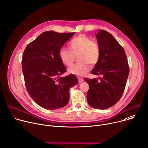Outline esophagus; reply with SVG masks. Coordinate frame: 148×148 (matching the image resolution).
Wrapping results in <instances>:
<instances>
[{"label":"esophagus","mask_w":148,"mask_h":148,"mask_svg":"<svg viewBox=\"0 0 148 148\" xmlns=\"http://www.w3.org/2000/svg\"><path fill=\"white\" fill-rule=\"evenodd\" d=\"M78 80L79 83H81L82 82H83L84 81V79L82 77H78Z\"/></svg>","instance_id":"34e87169"}]
</instances>
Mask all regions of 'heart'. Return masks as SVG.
I'll use <instances>...</instances> for the list:
<instances>
[{
    "mask_svg": "<svg viewBox=\"0 0 148 148\" xmlns=\"http://www.w3.org/2000/svg\"><path fill=\"white\" fill-rule=\"evenodd\" d=\"M70 49L62 47L59 51V56L62 62L67 66H70L78 56L79 63L68 69L71 74L83 76L90 70L89 65H96L101 57V50L98 44L92 38L85 35L80 34L74 38L70 43Z\"/></svg>",
    "mask_w": 148,
    "mask_h": 148,
    "instance_id": "obj_1",
    "label": "heart"
}]
</instances>
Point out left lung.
I'll use <instances>...</instances> for the list:
<instances>
[{
    "instance_id": "left-lung-1",
    "label": "left lung",
    "mask_w": 148,
    "mask_h": 148,
    "mask_svg": "<svg viewBox=\"0 0 148 148\" xmlns=\"http://www.w3.org/2000/svg\"><path fill=\"white\" fill-rule=\"evenodd\" d=\"M101 50L100 60L92 74L99 78H84L89 89L87 102L92 107L105 110L115 105L121 97L128 76L129 67L123 47L114 36L103 29L96 35Z\"/></svg>"
}]
</instances>
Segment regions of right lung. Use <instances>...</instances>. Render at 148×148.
<instances>
[{
  "label": "right lung",
  "mask_w": 148,
  "mask_h": 148,
  "mask_svg": "<svg viewBox=\"0 0 148 148\" xmlns=\"http://www.w3.org/2000/svg\"><path fill=\"white\" fill-rule=\"evenodd\" d=\"M75 33L43 32L25 47L22 60L27 90L38 105L55 110L67 105L70 88L78 83L75 75L66 71L59 51Z\"/></svg>",
  "instance_id": "1"
}]
</instances>
